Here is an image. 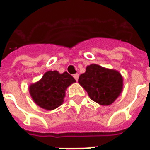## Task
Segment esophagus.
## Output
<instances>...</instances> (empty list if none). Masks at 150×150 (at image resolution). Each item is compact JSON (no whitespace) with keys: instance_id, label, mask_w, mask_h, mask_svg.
<instances>
[{"instance_id":"34e87169","label":"esophagus","mask_w":150,"mask_h":150,"mask_svg":"<svg viewBox=\"0 0 150 150\" xmlns=\"http://www.w3.org/2000/svg\"><path fill=\"white\" fill-rule=\"evenodd\" d=\"M79 76V74H75V75H73V77L75 79V80H76V81H78Z\"/></svg>"}]
</instances>
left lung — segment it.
I'll return each mask as SVG.
<instances>
[{"instance_id":"1","label":"left lung","mask_w":150,"mask_h":150,"mask_svg":"<svg viewBox=\"0 0 150 150\" xmlns=\"http://www.w3.org/2000/svg\"><path fill=\"white\" fill-rule=\"evenodd\" d=\"M78 82L91 100L103 106L112 104L123 90V77L118 71L94 63L86 67Z\"/></svg>"}]
</instances>
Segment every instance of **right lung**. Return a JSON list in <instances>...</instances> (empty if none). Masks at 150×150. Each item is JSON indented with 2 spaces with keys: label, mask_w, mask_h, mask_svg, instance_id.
Listing matches in <instances>:
<instances>
[{
  "label": "right lung",
  "mask_w": 150,
  "mask_h": 150,
  "mask_svg": "<svg viewBox=\"0 0 150 150\" xmlns=\"http://www.w3.org/2000/svg\"><path fill=\"white\" fill-rule=\"evenodd\" d=\"M75 79L67 71H46L42 79L31 83L29 92L38 106L46 110H54L62 105L66 96V90Z\"/></svg>",
  "instance_id": "1"
}]
</instances>
